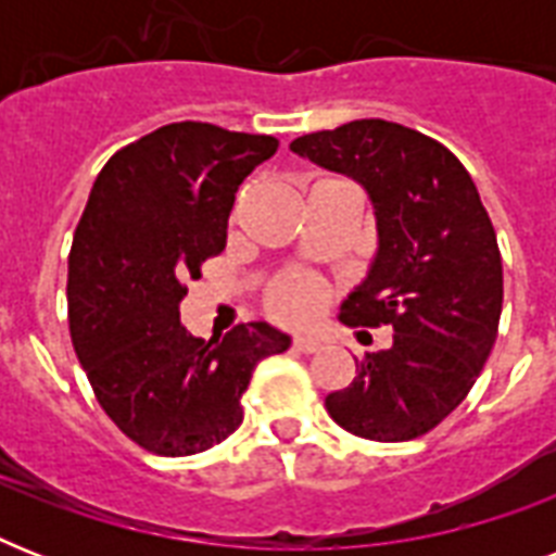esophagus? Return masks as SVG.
<instances>
[{"mask_svg":"<svg viewBox=\"0 0 556 556\" xmlns=\"http://www.w3.org/2000/svg\"><path fill=\"white\" fill-rule=\"evenodd\" d=\"M294 349H296V352H317V349H320V340L305 338V334H296Z\"/></svg>","mask_w":556,"mask_h":556,"instance_id":"esophagus-1","label":"esophagus"}]
</instances>
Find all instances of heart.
Returning <instances> with one entry per match:
<instances>
[{
    "label": "heart",
    "instance_id": "obj_1",
    "mask_svg": "<svg viewBox=\"0 0 556 556\" xmlns=\"http://www.w3.org/2000/svg\"><path fill=\"white\" fill-rule=\"evenodd\" d=\"M326 291L314 277L300 274V270H288L279 274L265 291V305L268 312L282 323H305L312 320L314 314L323 308Z\"/></svg>",
    "mask_w": 556,
    "mask_h": 556
}]
</instances>
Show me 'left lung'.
Segmentation results:
<instances>
[{
  "instance_id": "left-lung-1",
  "label": "left lung",
  "mask_w": 556,
  "mask_h": 556,
  "mask_svg": "<svg viewBox=\"0 0 556 556\" xmlns=\"http://www.w3.org/2000/svg\"><path fill=\"white\" fill-rule=\"evenodd\" d=\"M291 152L364 187L378 248L340 320L392 329V346L366 355L326 409L361 439H418L465 401L496 340L502 260L488 210L447 147L380 117L303 135Z\"/></svg>"
}]
</instances>
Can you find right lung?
Returning <instances> with one entry per match:
<instances>
[{
	"instance_id": "1",
	"label": "right lung",
	"mask_w": 556,
	"mask_h": 556,
	"mask_svg": "<svg viewBox=\"0 0 556 556\" xmlns=\"http://www.w3.org/2000/svg\"><path fill=\"white\" fill-rule=\"evenodd\" d=\"M277 147L201 121L161 126L106 161L74 230V352L109 418L155 456L225 441L256 364L291 346L268 323L201 340L178 320L187 279L225 251L236 190Z\"/></svg>"
}]
</instances>
